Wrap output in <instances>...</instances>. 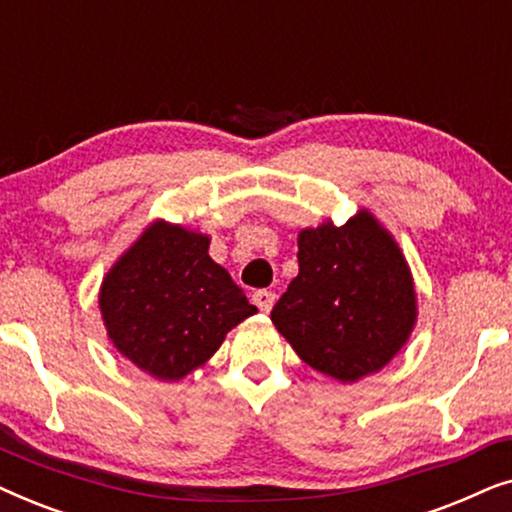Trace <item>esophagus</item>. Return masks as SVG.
I'll return each mask as SVG.
<instances>
[{
    "label": "esophagus",
    "mask_w": 512,
    "mask_h": 512,
    "mask_svg": "<svg viewBox=\"0 0 512 512\" xmlns=\"http://www.w3.org/2000/svg\"><path fill=\"white\" fill-rule=\"evenodd\" d=\"M251 300H254V305L258 307V310L268 314L272 310V305H275V293L268 291V289H261V291L254 293V298H251Z\"/></svg>",
    "instance_id": "esophagus-1"
}]
</instances>
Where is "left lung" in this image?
<instances>
[{
	"mask_svg": "<svg viewBox=\"0 0 512 512\" xmlns=\"http://www.w3.org/2000/svg\"><path fill=\"white\" fill-rule=\"evenodd\" d=\"M307 366L342 384L382 370L410 340L417 293L394 235L359 209L298 233V275L270 314Z\"/></svg>",
	"mask_w": 512,
	"mask_h": 512,
	"instance_id": "left-lung-1",
	"label": "left lung"
}]
</instances>
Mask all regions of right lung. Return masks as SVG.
<instances>
[{"instance_id":"add662e5","label":"right lung","mask_w":512,"mask_h":512,"mask_svg":"<svg viewBox=\"0 0 512 512\" xmlns=\"http://www.w3.org/2000/svg\"><path fill=\"white\" fill-rule=\"evenodd\" d=\"M209 242L205 233L156 219L102 279L107 338L160 382L205 366L228 331L256 314L228 270L212 261Z\"/></svg>"}]
</instances>
